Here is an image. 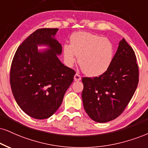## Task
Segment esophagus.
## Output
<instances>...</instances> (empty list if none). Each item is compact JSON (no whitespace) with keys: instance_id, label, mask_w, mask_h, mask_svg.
Returning a JSON list of instances; mask_svg holds the SVG:
<instances>
[{"instance_id":"1","label":"esophagus","mask_w":148,"mask_h":148,"mask_svg":"<svg viewBox=\"0 0 148 148\" xmlns=\"http://www.w3.org/2000/svg\"><path fill=\"white\" fill-rule=\"evenodd\" d=\"M74 80L76 82L79 81V80H81V76H80L78 73H76L74 76Z\"/></svg>"}]
</instances>
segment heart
<instances>
[{"label": "heart", "instance_id": "1", "mask_svg": "<svg viewBox=\"0 0 148 148\" xmlns=\"http://www.w3.org/2000/svg\"><path fill=\"white\" fill-rule=\"evenodd\" d=\"M114 46L106 38L88 32L75 33L71 37V45L63 47L64 58L69 66L78 63L86 75L98 77L110 68L114 58Z\"/></svg>", "mask_w": 148, "mask_h": 148}]
</instances>
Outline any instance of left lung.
Here are the masks:
<instances>
[{"label":"left lung","mask_w":148,"mask_h":148,"mask_svg":"<svg viewBox=\"0 0 148 148\" xmlns=\"http://www.w3.org/2000/svg\"><path fill=\"white\" fill-rule=\"evenodd\" d=\"M138 82L135 53L123 38L106 72L99 77L82 78V97L85 111L98 123L112 121L125 110Z\"/></svg>","instance_id":"left-lung-1"}]
</instances>
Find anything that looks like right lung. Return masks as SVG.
I'll return each instance as SVG.
<instances>
[{"mask_svg": "<svg viewBox=\"0 0 148 148\" xmlns=\"http://www.w3.org/2000/svg\"><path fill=\"white\" fill-rule=\"evenodd\" d=\"M58 29L36 30L18 47L10 70L12 93L19 107L36 119L52 116L73 81L75 72L60 62L62 45L55 38ZM49 49L38 51V46Z\"/></svg>", "mask_w": 148, "mask_h": 148, "instance_id": "right-lung-1", "label": "right lung"}]
</instances>
